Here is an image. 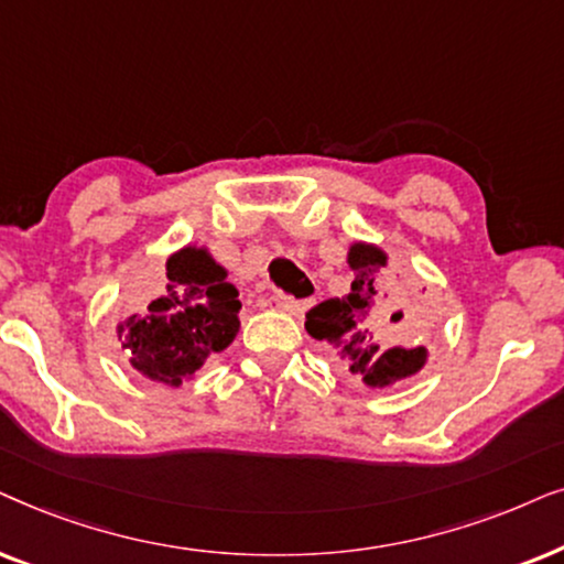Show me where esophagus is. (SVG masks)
Wrapping results in <instances>:
<instances>
[{"instance_id": "esophagus-1", "label": "esophagus", "mask_w": 564, "mask_h": 564, "mask_svg": "<svg viewBox=\"0 0 564 564\" xmlns=\"http://www.w3.org/2000/svg\"><path fill=\"white\" fill-rule=\"evenodd\" d=\"M273 304L281 312H289V314H304L310 310V304L306 302H294V299H286V296H273Z\"/></svg>"}]
</instances>
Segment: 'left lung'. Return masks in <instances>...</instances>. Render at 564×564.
<instances>
[{
  "label": "left lung",
  "instance_id": "obj_1",
  "mask_svg": "<svg viewBox=\"0 0 564 564\" xmlns=\"http://www.w3.org/2000/svg\"><path fill=\"white\" fill-rule=\"evenodd\" d=\"M352 275L343 299H327L306 314V333L327 343L337 358L366 387L381 389L415 377L427 360L423 345H400L408 333L410 312H402V291H381L387 252L377 245L356 242L348 250Z\"/></svg>",
  "mask_w": 564,
  "mask_h": 564
}]
</instances>
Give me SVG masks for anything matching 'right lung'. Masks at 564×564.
Instances as JSON below:
<instances>
[{
  "label": "right lung",
  "instance_id": "add662e5",
  "mask_svg": "<svg viewBox=\"0 0 564 564\" xmlns=\"http://www.w3.org/2000/svg\"><path fill=\"white\" fill-rule=\"evenodd\" d=\"M239 291L206 247H183L147 310L118 325L129 364L147 379L180 387L229 348L239 333Z\"/></svg>",
  "mask_w": 564,
  "mask_h": 564
}]
</instances>
